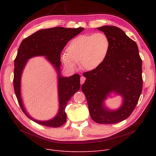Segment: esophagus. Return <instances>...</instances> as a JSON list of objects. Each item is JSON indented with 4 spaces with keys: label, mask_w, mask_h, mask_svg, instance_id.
I'll return each instance as SVG.
<instances>
[{
    "label": "esophagus",
    "mask_w": 156,
    "mask_h": 156,
    "mask_svg": "<svg viewBox=\"0 0 156 156\" xmlns=\"http://www.w3.org/2000/svg\"><path fill=\"white\" fill-rule=\"evenodd\" d=\"M86 80V78H85V77H84V76H81V78H80V83L81 84H83V83H84V82H85V81Z\"/></svg>",
    "instance_id": "esophagus-1"
}]
</instances>
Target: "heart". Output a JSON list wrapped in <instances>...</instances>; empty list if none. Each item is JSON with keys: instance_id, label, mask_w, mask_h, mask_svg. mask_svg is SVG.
Listing matches in <instances>:
<instances>
[{"instance_id": "b5f03b06", "label": "heart", "mask_w": 156, "mask_h": 156, "mask_svg": "<svg viewBox=\"0 0 156 156\" xmlns=\"http://www.w3.org/2000/svg\"><path fill=\"white\" fill-rule=\"evenodd\" d=\"M109 48V39L103 33L81 35L71 41L62 61L70 70L76 69L78 62L81 68L92 70L103 62Z\"/></svg>"}]
</instances>
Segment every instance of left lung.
Segmentation results:
<instances>
[{
    "label": "left lung",
    "mask_w": 156,
    "mask_h": 156,
    "mask_svg": "<svg viewBox=\"0 0 156 156\" xmlns=\"http://www.w3.org/2000/svg\"><path fill=\"white\" fill-rule=\"evenodd\" d=\"M108 36V54L97 68L85 72L81 87L88 102L91 118L99 124H113L128 118L135 109L143 87L142 61L135 41L118 27L104 26L97 28ZM124 97L117 111H109L103 105L110 92Z\"/></svg>",
    "instance_id": "8db88e82"
}]
</instances>
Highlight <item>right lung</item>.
<instances>
[{
    "instance_id": "1",
    "label": "right lung",
    "mask_w": 156,
    "mask_h": 156,
    "mask_svg": "<svg viewBox=\"0 0 156 156\" xmlns=\"http://www.w3.org/2000/svg\"><path fill=\"white\" fill-rule=\"evenodd\" d=\"M83 30L84 28L81 27L77 28L55 27L41 30L24 38L19 47L17 55L14 59L13 79L14 92L24 114L39 125L57 128L62 126L66 121L65 109L71 97L79 90L80 78L78 74H75L68 78H64L60 75L61 54L69 41ZM37 55L46 56L59 73V113L55 118L47 122L37 121L28 115L23 107L20 94V81L22 69L28 58Z\"/></svg>"
}]
</instances>
